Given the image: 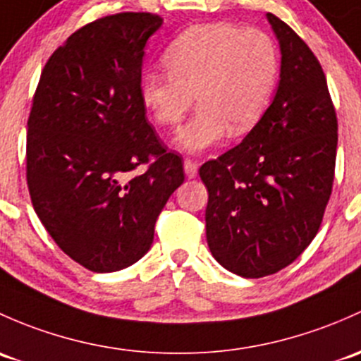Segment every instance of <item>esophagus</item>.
Instances as JSON below:
<instances>
[{"label":"esophagus","instance_id":"obj_1","mask_svg":"<svg viewBox=\"0 0 361 361\" xmlns=\"http://www.w3.org/2000/svg\"><path fill=\"white\" fill-rule=\"evenodd\" d=\"M183 168H185V174H187L188 180H193L197 178V173H199V166L192 161V159H185L183 161Z\"/></svg>","mask_w":361,"mask_h":361}]
</instances>
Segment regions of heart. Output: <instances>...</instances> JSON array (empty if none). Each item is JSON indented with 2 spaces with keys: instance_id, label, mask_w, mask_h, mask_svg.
Listing matches in <instances>:
<instances>
[{
  "instance_id": "b5f03b06",
  "label": "heart",
  "mask_w": 361,
  "mask_h": 361,
  "mask_svg": "<svg viewBox=\"0 0 361 361\" xmlns=\"http://www.w3.org/2000/svg\"><path fill=\"white\" fill-rule=\"evenodd\" d=\"M168 74L147 72L140 98L154 121L176 128L199 109L176 136V147L200 154L228 133L245 135L267 112L280 78V51L263 29L207 22L181 32L164 51Z\"/></svg>"
}]
</instances>
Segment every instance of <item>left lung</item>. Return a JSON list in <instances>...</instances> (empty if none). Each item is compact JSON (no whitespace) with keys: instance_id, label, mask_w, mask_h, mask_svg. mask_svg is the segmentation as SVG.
<instances>
[{"instance_id":"left-lung-1","label":"left lung","mask_w":361,"mask_h":361,"mask_svg":"<svg viewBox=\"0 0 361 361\" xmlns=\"http://www.w3.org/2000/svg\"><path fill=\"white\" fill-rule=\"evenodd\" d=\"M267 18L282 55L275 97L242 143L199 169L209 192L207 245L244 279L301 256L320 228L336 169L337 117L320 62L286 22Z\"/></svg>"}]
</instances>
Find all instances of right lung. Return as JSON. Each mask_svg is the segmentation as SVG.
Returning a JSON list of instances; mask_svg holds the SVG:
<instances>
[{"instance_id":"right-lung-1","label":"right lung","mask_w":361,"mask_h":361,"mask_svg":"<svg viewBox=\"0 0 361 361\" xmlns=\"http://www.w3.org/2000/svg\"><path fill=\"white\" fill-rule=\"evenodd\" d=\"M152 13L109 15L75 30L41 72L27 121V185L60 249L91 271L142 259L171 193L185 180L140 98ZM149 164L145 173L133 175Z\"/></svg>"}]
</instances>
